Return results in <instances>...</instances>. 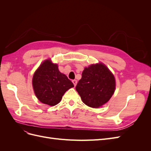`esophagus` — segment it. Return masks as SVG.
<instances>
[{
    "label": "esophagus",
    "mask_w": 151,
    "mask_h": 151,
    "mask_svg": "<svg viewBox=\"0 0 151 151\" xmlns=\"http://www.w3.org/2000/svg\"><path fill=\"white\" fill-rule=\"evenodd\" d=\"M72 83H73V84H74V86H76V84H77V81L76 80H73V81H72Z\"/></svg>",
    "instance_id": "34e87169"
}]
</instances>
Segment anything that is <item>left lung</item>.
Instances as JSON below:
<instances>
[{
    "instance_id": "obj_1",
    "label": "left lung",
    "mask_w": 151,
    "mask_h": 151,
    "mask_svg": "<svg viewBox=\"0 0 151 151\" xmlns=\"http://www.w3.org/2000/svg\"><path fill=\"white\" fill-rule=\"evenodd\" d=\"M76 89L87 106L98 108L107 103L115 90L113 74L103 63L86 67Z\"/></svg>"
}]
</instances>
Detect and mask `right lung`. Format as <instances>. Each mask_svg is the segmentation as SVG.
Here are the masks:
<instances>
[{"label": "right lung", "mask_w": 151, "mask_h": 151, "mask_svg": "<svg viewBox=\"0 0 151 151\" xmlns=\"http://www.w3.org/2000/svg\"><path fill=\"white\" fill-rule=\"evenodd\" d=\"M32 83L39 101L50 106L60 103L66 91L74 87L68 77L59 71L57 64L50 59L45 60L36 70Z\"/></svg>", "instance_id": "obj_1"}]
</instances>
